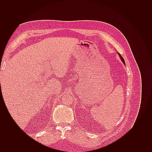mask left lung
Masks as SVG:
<instances>
[{
    "instance_id": "obj_1",
    "label": "left lung",
    "mask_w": 152,
    "mask_h": 152,
    "mask_svg": "<svg viewBox=\"0 0 152 152\" xmlns=\"http://www.w3.org/2000/svg\"><path fill=\"white\" fill-rule=\"evenodd\" d=\"M118 55H119V56H120V58H121V60H122V61L123 62V63L124 64V65H126V63H125V61H124V58L121 56V55L120 54H119L118 53Z\"/></svg>"
}]
</instances>
